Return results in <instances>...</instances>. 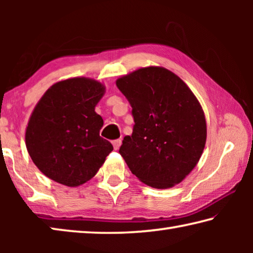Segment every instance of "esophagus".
<instances>
[{"label": "esophagus", "instance_id": "esophagus-1", "mask_svg": "<svg viewBox=\"0 0 253 253\" xmlns=\"http://www.w3.org/2000/svg\"><path fill=\"white\" fill-rule=\"evenodd\" d=\"M121 145H122V139H115L113 142V146H114L115 149H116V151H117V149H119Z\"/></svg>", "mask_w": 253, "mask_h": 253}]
</instances>
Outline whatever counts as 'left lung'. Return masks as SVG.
<instances>
[{"mask_svg": "<svg viewBox=\"0 0 253 253\" xmlns=\"http://www.w3.org/2000/svg\"><path fill=\"white\" fill-rule=\"evenodd\" d=\"M135 125L119 154L131 173L155 188L182 182L198 164L207 140L202 107L185 83L161 67L142 68L116 81Z\"/></svg>", "mask_w": 253, "mask_h": 253, "instance_id": "1", "label": "left lung"}]
</instances>
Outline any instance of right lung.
<instances>
[{
  "label": "right lung",
  "instance_id": "add662e5",
  "mask_svg": "<svg viewBox=\"0 0 253 253\" xmlns=\"http://www.w3.org/2000/svg\"><path fill=\"white\" fill-rule=\"evenodd\" d=\"M104 93L96 80L72 78L51 85L42 96L30 117L25 144L45 176L74 187L104 164L114 149L99 135L104 121L95 111Z\"/></svg>",
  "mask_w": 253,
  "mask_h": 253
}]
</instances>
